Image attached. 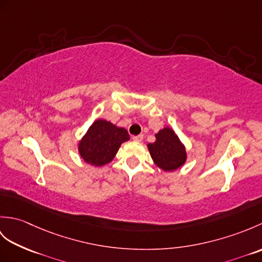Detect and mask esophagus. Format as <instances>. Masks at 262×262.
I'll return each instance as SVG.
<instances>
[{
    "label": "esophagus",
    "mask_w": 262,
    "mask_h": 262,
    "mask_svg": "<svg viewBox=\"0 0 262 262\" xmlns=\"http://www.w3.org/2000/svg\"><path fill=\"white\" fill-rule=\"evenodd\" d=\"M133 141H134V142H142L143 141V135L133 136Z\"/></svg>",
    "instance_id": "34e87169"
}]
</instances>
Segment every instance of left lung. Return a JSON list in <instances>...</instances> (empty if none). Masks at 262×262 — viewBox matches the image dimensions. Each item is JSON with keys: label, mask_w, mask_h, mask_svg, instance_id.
<instances>
[{"label": "left lung", "mask_w": 262, "mask_h": 262, "mask_svg": "<svg viewBox=\"0 0 262 262\" xmlns=\"http://www.w3.org/2000/svg\"><path fill=\"white\" fill-rule=\"evenodd\" d=\"M157 141L148 144V151L160 169L164 171H173L186 162L187 154L185 146L171 128L166 127L160 130Z\"/></svg>", "instance_id": "1"}]
</instances>
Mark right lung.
I'll use <instances>...</instances> for the list:
<instances>
[{"label":"right lung","mask_w":262,"mask_h":262,"mask_svg":"<svg viewBox=\"0 0 262 262\" xmlns=\"http://www.w3.org/2000/svg\"><path fill=\"white\" fill-rule=\"evenodd\" d=\"M129 140L125 128L116 127L110 121L99 119L89 128L79 144V151L86 163L101 166L113 161L120 145Z\"/></svg>","instance_id":"1"}]
</instances>
